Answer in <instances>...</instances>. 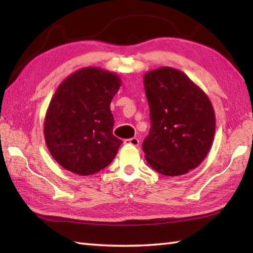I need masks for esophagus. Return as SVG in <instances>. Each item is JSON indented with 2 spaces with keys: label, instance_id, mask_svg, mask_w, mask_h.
<instances>
[{
  "label": "esophagus",
  "instance_id": "esophagus-1",
  "mask_svg": "<svg viewBox=\"0 0 253 253\" xmlns=\"http://www.w3.org/2000/svg\"><path fill=\"white\" fill-rule=\"evenodd\" d=\"M124 143L127 144V146H133V147H138V146H139V140H138L137 138L125 139V140H124Z\"/></svg>",
  "mask_w": 253,
  "mask_h": 253
}]
</instances>
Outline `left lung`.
Wrapping results in <instances>:
<instances>
[{"label": "left lung", "mask_w": 253, "mask_h": 253, "mask_svg": "<svg viewBox=\"0 0 253 253\" xmlns=\"http://www.w3.org/2000/svg\"><path fill=\"white\" fill-rule=\"evenodd\" d=\"M151 129L142 150L148 164L165 176L198 168L212 147L215 113L207 93L186 74L160 67L143 76Z\"/></svg>", "instance_id": "1"}]
</instances>
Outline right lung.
<instances>
[{
    "mask_svg": "<svg viewBox=\"0 0 253 253\" xmlns=\"http://www.w3.org/2000/svg\"><path fill=\"white\" fill-rule=\"evenodd\" d=\"M121 84L117 74L89 66L58 85L45 113L43 133L47 149L62 168L88 176L114 160L123 141L113 135L110 106Z\"/></svg>",
    "mask_w": 253,
    "mask_h": 253,
    "instance_id": "add662e5",
    "label": "right lung"
}]
</instances>
